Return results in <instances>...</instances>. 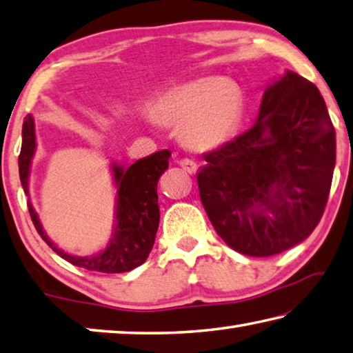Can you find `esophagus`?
<instances>
[{
    "label": "esophagus",
    "mask_w": 353,
    "mask_h": 353,
    "mask_svg": "<svg viewBox=\"0 0 353 353\" xmlns=\"http://www.w3.org/2000/svg\"><path fill=\"white\" fill-rule=\"evenodd\" d=\"M178 164L183 167L184 172H188V173H195L196 172V163H195V161H192V159L183 158V159L178 161Z\"/></svg>",
    "instance_id": "obj_1"
}]
</instances>
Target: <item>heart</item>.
<instances>
[{
    "label": "heart",
    "mask_w": 353,
    "mask_h": 353,
    "mask_svg": "<svg viewBox=\"0 0 353 353\" xmlns=\"http://www.w3.org/2000/svg\"><path fill=\"white\" fill-rule=\"evenodd\" d=\"M243 111L239 86L221 77H206L176 86L154 103V116L165 125H180L184 144L214 150L232 138Z\"/></svg>",
    "instance_id": "1"
}]
</instances>
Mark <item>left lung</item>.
<instances>
[{
  "mask_svg": "<svg viewBox=\"0 0 353 353\" xmlns=\"http://www.w3.org/2000/svg\"><path fill=\"white\" fill-rule=\"evenodd\" d=\"M335 159V128L323 96L287 71L265 90L254 125L205 154L196 175L200 199L232 250L279 254L318 226Z\"/></svg>",
  "mask_w": 353,
  "mask_h": 353,
  "instance_id": "8db88e82",
  "label": "left lung"
}]
</instances>
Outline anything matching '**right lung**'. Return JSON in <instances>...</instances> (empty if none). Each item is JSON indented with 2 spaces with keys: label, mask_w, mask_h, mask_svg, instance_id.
Returning a JSON list of instances; mask_svg holds the SVG:
<instances>
[{
  "label": "right lung",
  "mask_w": 353,
  "mask_h": 353,
  "mask_svg": "<svg viewBox=\"0 0 353 353\" xmlns=\"http://www.w3.org/2000/svg\"><path fill=\"white\" fill-rule=\"evenodd\" d=\"M34 152V117L28 114L23 122V142L20 157H18L20 180L26 194L29 192V167ZM169 150H161L136 161L128 169H122L117 165L113 167L114 180L117 183V225L114 236L105 251L91 257L66 254L46 237L32 205L28 203L29 215L37 232L49 245V248H52L61 259L79 268L113 274L139 267L150 254L158 231L159 208L157 186L159 176L169 167Z\"/></svg>",
  "instance_id": "right-lung-1"
}]
</instances>
